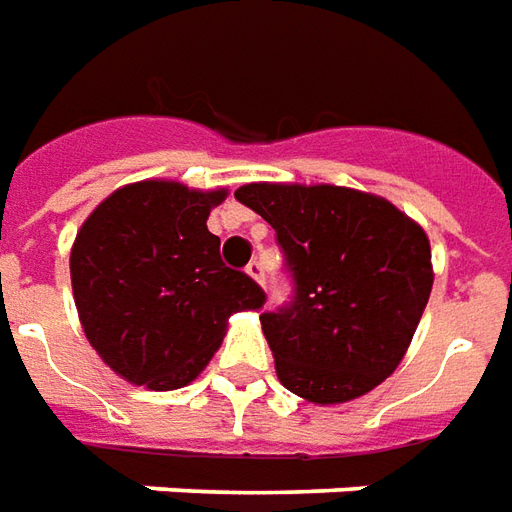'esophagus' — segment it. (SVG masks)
<instances>
[{"label":"esophagus","mask_w":512,"mask_h":512,"mask_svg":"<svg viewBox=\"0 0 512 512\" xmlns=\"http://www.w3.org/2000/svg\"><path fill=\"white\" fill-rule=\"evenodd\" d=\"M245 273L256 281V284H264V264L262 262H250L248 267H245Z\"/></svg>","instance_id":"esophagus-1"}]
</instances>
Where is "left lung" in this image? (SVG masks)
<instances>
[{
  "label": "left lung",
  "instance_id": "obj_1",
  "mask_svg": "<svg viewBox=\"0 0 512 512\" xmlns=\"http://www.w3.org/2000/svg\"><path fill=\"white\" fill-rule=\"evenodd\" d=\"M239 204L275 228L295 295L262 314L286 389L336 405L400 366L433 289L430 239L386 198L333 184H245Z\"/></svg>",
  "mask_w": 512,
  "mask_h": 512
}]
</instances>
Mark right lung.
<instances>
[{"mask_svg": "<svg viewBox=\"0 0 512 512\" xmlns=\"http://www.w3.org/2000/svg\"><path fill=\"white\" fill-rule=\"evenodd\" d=\"M226 190L137 181L104 198L71 248L79 322L101 361L134 386L173 391L201 375L234 311L262 308L250 275L220 259L206 220Z\"/></svg>", "mask_w": 512, "mask_h": 512, "instance_id": "1", "label": "right lung"}]
</instances>
